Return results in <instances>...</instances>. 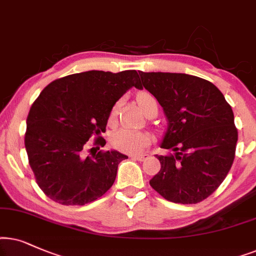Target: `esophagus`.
<instances>
[{"mask_svg":"<svg viewBox=\"0 0 256 256\" xmlns=\"http://www.w3.org/2000/svg\"><path fill=\"white\" fill-rule=\"evenodd\" d=\"M148 156H150L148 154H132L131 158L137 159V160H139V162H144V160L148 159Z\"/></svg>","mask_w":256,"mask_h":256,"instance_id":"obj_1","label":"esophagus"}]
</instances>
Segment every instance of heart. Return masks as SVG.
Masks as SVG:
<instances>
[{
	"label": "heart",
	"mask_w": 256,
	"mask_h": 256,
	"mask_svg": "<svg viewBox=\"0 0 256 256\" xmlns=\"http://www.w3.org/2000/svg\"><path fill=\"white\" fill-rule=\"evenodd\" d=\"M137 100L145 114H148L153 108H156V102L154 100V97H153L151 94L146 92V91H142V92L139 94ZM118 106V103H116L114 106H112L110 112L111 120H114L116 116H117ZM151 136L146 134V132L138 131L120 130L116 132L114 137H112V145H114V148L126 153H140L151 144Z\"/></svg>",
	"instance_id": "heart-1"
}]
</instances>
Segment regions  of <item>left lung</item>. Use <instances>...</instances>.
<instances>
[{
    "mask_svg": "<svg viewBox=\"0 0 256 256\" xmlns=\"http://www.w3.org/2000/svg\"><path fill=\"white\" fill-rule=\"evenodd\" d=\"M142 85L156 98L168 120L156 156L162 168L150 180L160 196L176 204H198L226 178L234 162L238 130L230 105L216 85L186 74L142 72Z\"/></svg>",
    "mask_w": 256,
    "mask_h": 256,
    "instance_id": "8db88e82",
    "label": "left lung"
}]
</instances>
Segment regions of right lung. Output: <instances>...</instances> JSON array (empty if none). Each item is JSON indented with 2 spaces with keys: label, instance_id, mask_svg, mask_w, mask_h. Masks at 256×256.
Masks as SVG:
<instances>
[{
  "label": "right lung",
  "instance_id": "add662e5",
  "mask_svg": "<svg viewBox=\"0 0 256 256\" xmlns=\"http://www.w3.org/2000/svg\"><path fill=\"white\" fill-rule=\"evenodd\" d=\"M136 70H91L56 80L43 88L26 118L24 145L29 165L44 194L60 205L92 202L114 185L122 153L100 151L85 156L91 137L104 146L111 108L132 86ZM92 150V148H91Z\"/></svg>",
  "mask_w": 256,
  "mask_h": 256
}]
</instances>
